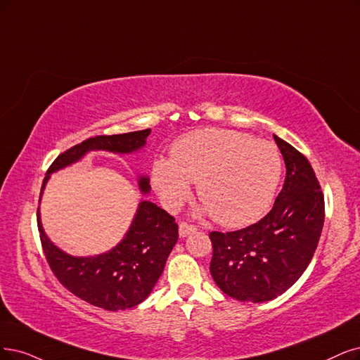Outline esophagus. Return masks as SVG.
Returning <instances> with one entry per match:
<instances>
[{
    "instance_id": "esophagus-1",
    "label": "esophagus",
    "mask_w": 360,
    "mask_h": 360,
    "mask_svg": "<svg viewBox=\"0 0 360 360\" xmlns=\"http://www.w3.org/2000/svg\"><path fill=\"white\" fill-rule=\"evenodd\" d=\"M195 230H197V227H195V225H193V224H188V222H181L179 224V236L181 237L188 236V234L194 233Z\"/></svg>"
}]
</instances>
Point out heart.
<instances>
[{"label": "heart", "mask_w": 360, "mask_h": 360, "mask_svg": "<svg viewBox=\"0 0 360 360\" xmlns=\"http://www.w3.org/2000/svg\"><path fill=\"white\" fill-rule=\"evenodd\" d=\"M282 162L276 146L246 133L200 129L181 136L172 146L170 160L153 165V184L163 203L175 209L197 194L212 217L225 227H242L267 212Z\"/></svg>", "instance_id": "obj_1"}]
</instances>
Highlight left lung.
Here are the masks:
<instances>
[{
  "label": "left lung",
  "mask_w": 360,
  "mask_h": 360,
  "mask_svg": "<svg viewBox=\"0 0 360 360\" xmlns=\"http://www.w3.org/2000/svg\"><path fill=\"white\" fill-rule=\"evenodd\" d=\"M281 150L286 178L273 209L237 231H210V274L225 294L248 302L282 295L309 267L321 238L325 200L316 173L304 154L286 141Z\"/></svg>",
  "instance_id": "obj_1"
}]
</instances>
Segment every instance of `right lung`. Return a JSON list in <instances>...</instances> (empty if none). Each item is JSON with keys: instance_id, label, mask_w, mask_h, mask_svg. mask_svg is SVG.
<instances>
[{"instance_id": "1", "label": "right lung", "mask_w": 360, "mask_h": 360, "mask_svg": "<svg viewBox=\"0 0 360 360\" xmlns=\"http://www.w3.org/2000/svg\"><path fill=\"white\" fill-rule=\"evenodd\" d=\"M150 131L151 129H145L122 135H99L71 146L50 165L39 197L50 173L77 162L90 150L135 151L145 143ZM139 187L143 193H148V178H141ZM37 224L46 261L60 285L75 297L108 311L131 309L150 295L178 240L175 218L151 202H141L138 214L122 242L106 254L93 258L66 255L53 245L41 227L38 209Z\"/></svg>"}]
</instances>
